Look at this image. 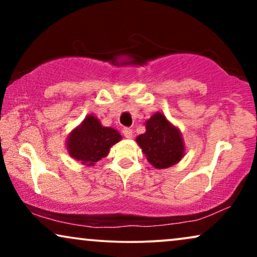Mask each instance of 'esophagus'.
<instances>
[{
	"label": "esophagus",
	"instance_id": "esophagus-1",
	"mask_svg": "<svg viewBox=\"0 0 257 257\" xmlns=\"http://www.w3.org/2000/svg\"><path fill=\"white\" fill-rule=\"evenodd\" d=\"M122 135L125 136V138H132L133 136V131L130 127H124L122 128Z\"/></svg>",
	"mask_w": 257,
	"mask_h": 257
}]
</instances>
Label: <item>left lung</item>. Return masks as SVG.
Wrapping results in <instances>:
<instances>
[{
    "label": "left lung",
    "mask_w": 257,
    "mask_h": 257,
    "mask_svg": "<svg viewBox=\"0 0 257 257\" xmlns=\"http://www.w3.org/2000/svg\"><path fill=\"white\" fill-rule=\"evenodd\" d=\"M146 132L137 137L149 163L158 170H164L178 164L185 154V144L178 127L167 118L157 112L145 121Z\"/></svg>",
    "instance_id": "8db88e82"
}]
</instances>
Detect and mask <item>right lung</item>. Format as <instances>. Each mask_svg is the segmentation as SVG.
Masks as SVG:
<instances>
[{"instance_id":"obj_1","label":"right lung","mask_w":257,"mask_h":257,"mask_svg":"<svg viewBox=\"0 0 257 257\" xmlns=\"http://www.w3.org/2000/svg\"><path fill=\"white\" fill-rule=\"evenodd\" d=\"M120 139L121 136L117 130L105 127L99 119L89 114L69 135L66 149L76 160L87 166H93L101 158L106 157L111 147Z\"/></svg>"}]
</instances>
